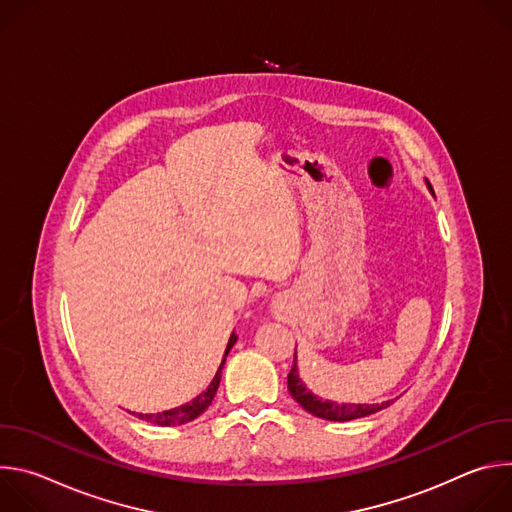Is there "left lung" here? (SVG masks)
<instances>
[{
    "mask_svg": "<svg viewBox=\"0 0 512 512\" xmlns=\"http://www.w3.org/2000/svg\"><path fill=\"white\" fill-rule=\"evenodd\" d=\"M427 188L433 194V188L427 182ZM287 389L308 413L328 419V421H350V419H358V417H367L371 413H377L385 407L391 405V401L385 403H377V405H367V403H336V401H328L322 397H316L312 391L306 389V385L302 383L300 375H298V364H296V354H294V367H291L289 375H287Z\"/></svg>",
    "mask_w": 512,
    "mask_h": 512,
    "instance_id": "1",
    "label": "left lung"
}]
</instances>
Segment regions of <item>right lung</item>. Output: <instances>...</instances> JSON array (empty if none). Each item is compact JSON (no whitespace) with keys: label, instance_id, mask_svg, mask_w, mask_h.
<instances>
[{"label":"right lung","instance_id":"right-lung-1","mask_svg":"<svg viewBox=\"0 0 512 512\" xmlns=\"http://www.w3.org/2000/svg\"><path fill=\"white\" fill-rule=\"evenodd\" d=\"M237 342V336L235 332L231 334L229 338V344H227V350H225V358L229 354V350L235 346ZM225 358L221 362V367H218L214 379L210 381V385L206 387L204 393H200L198 397H194L190 403L186 405H180V407H174V409H168V411H160V413H137L139 419H145L150 423H156V425H162V427H168V425H182V423H188L192 419H196L200 413H204L208 409V405L212 403L214 395H216V389L218 385H221V375H223V367H225Z\"/></svg>","mask_w":512,"mask_h":512}]
</instances>
